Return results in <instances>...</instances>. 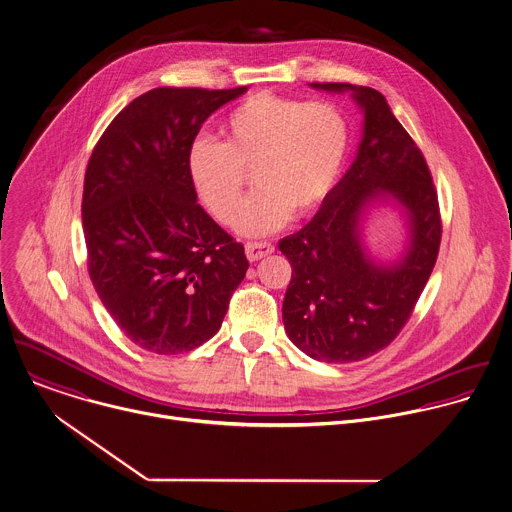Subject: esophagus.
Returning a JSON list of instances; mask_svg holds the SVG:
<instances>
[{
	"instance_id": "1",
	"label": "esophagus",
	"mask_w": 512,
	"mask_h": 512,
	"mask_svg": "<svg viewBox=\"0 0 512 512\" xmlns=\"http://www.w3.org/2000/svg\"><path fill=\"white\" fill-rule=\"evenodd\" d=\"M275 251V247L267 241H249L245 243V255L249 261H259L267 255H271Z\"/></svg>"
}]
</instances>
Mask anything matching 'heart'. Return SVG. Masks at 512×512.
<instances>
[{
    "label": "heart",
    "mask_w": 512,
    "mask_h": 512,
    "mask_svg": "<svg viewBox=\"0 0 512 512\" xmlns=\"http://www.w3.org/2000/svg\"><path fill=\"white\" fill-rule=\"evenodd\" d=\"M225 143L199 137L187 153L191 183L205 209L231 223L249 175L257 191L235 227L265 235L317 211L333 193L349 149V125L339 107L255 93L221 123Z\"/></svg>",
    "instance_id": "1"
}]
</instances>
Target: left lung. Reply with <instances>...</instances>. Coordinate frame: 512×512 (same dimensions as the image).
<instances>
[{
	"mask_svg": "<svg viewBox=\"0 0 512 512\" xmlns=\"http://www.w3.org/2000/svg\"><path fill=\"white\" fill-rule=\"evenodd\" d=\"M311 87L349 91L365 123L357 157L329 199L279 241L293 269L283 323L311 359L353 363L385 349L409 321L439 255V199L421 149L383 93L351 83ZM375 200H393L406 213L410 243L399 262L377 264L362 245L360 221Z\"/></svg>",
	"mask_w": 512,
	"mask_h": 512,
	"instance_id": "left-lung-1",
	"label": "left lung"
}]
</instances>
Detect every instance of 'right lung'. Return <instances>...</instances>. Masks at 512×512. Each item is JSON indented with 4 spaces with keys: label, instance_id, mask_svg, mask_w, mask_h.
<instances>
[{
    "label": "right lung",
    "instance_id": "right-lung-1",
    "mask_svg": "<svg viewBox=\"0 0 512 512\" xmlns=\"http://www.w3.org/2000/svg\"><path fill=\"white\" fill-rule=\"evenodd\" d=\"M247 87H155L99 137L83 181L91 283L117 327L157 355L193 351L223 323L249 261L197 203L187 153Z\"/></svg>",
    "mask_w": 512,
    "mask_h": 512
}]
</instances>
